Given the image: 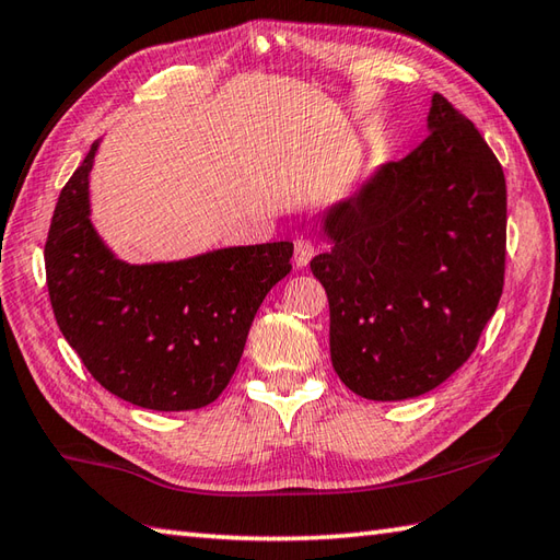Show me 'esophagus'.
Segmentation results:
<instances>
[{
  "label": "esophagus",
  "instance_id": "esophagus-1",
  "mask_svg": "<svg viewBox=\"0 0 560 560\" xmlns=\"http://www.w3.org/2000/svg\"><path fill=\"white\" fill-rule=\"evenodd\" d=\"M315 257V243L307 241V237H299L293 245V261L299 269H305L311 265V259Z\"/></svg>",
  "mask_w": 560,
  "mask_h": 560
}]
</instances>
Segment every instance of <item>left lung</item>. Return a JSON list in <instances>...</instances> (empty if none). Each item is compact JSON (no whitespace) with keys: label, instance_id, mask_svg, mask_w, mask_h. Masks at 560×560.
<instances>
[{"label":"left lung","instance_id":"obj_1","mask_svg":"<svg viewBox=\"0 0 560 560\" xmlns=\"http://www.w3.org/2000/svg\"><path fill=\"white\" fill-rule=\"evenodd\" d=\"M428 137L329 207L311 261L341 383L375 401L425 395L477 349L505 277V175L479 129L435 93Z\"/></svg>","mask_w":560,"mask_h":560}]
</instances>
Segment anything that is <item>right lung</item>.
Masks as SVG:
<instances>
[{
	"instance_id": "add662e5",
	"label": "right lung",
	"mask_w": 560,
	"mask_h": 560,
	"mask_svg": "<svg viewBox=\"0 0 560 560\" xmlns=\"http://www.w3.org/2000/svg\"><path fill=\"white\" fill-rule=\"evenodd\" d=\"M98 141L59 192L45 241L55 319L93 380L153 411L201 409L231 383L265 295L291 271L293 243L223 247L127 265L91 223Z\"/></svg>"
}]
</instances>
